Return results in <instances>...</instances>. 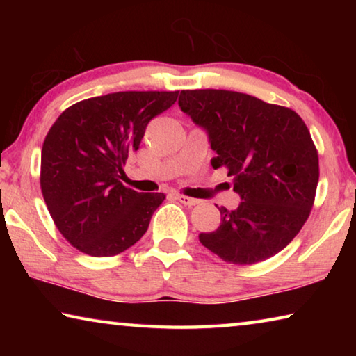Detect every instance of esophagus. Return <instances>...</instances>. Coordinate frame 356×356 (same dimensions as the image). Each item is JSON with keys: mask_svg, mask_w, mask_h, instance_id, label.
Instances as JSON below:
<instances>
[{"mask_svg": "<svg viewBox=\"0 0 356 356\" xmlns=\"http://www.w3.org/2000/svg\"><path fill=\"white\" fill-rule=\"evenodd\" d=\"M176 200H179L184 204V206H188V207H193V206H196V204H200V200H195V197H188L185 195H176Z\"/></svg>", "mask_w": 356, "mask_h": 356, "instance_id": "esophagus-1", "label": "esophagus"}]
</instances>
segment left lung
<instances>
[{
    "mask_svg": "<svg viewBox=\"0 0 356 356\" xmlns=\"http://www.w3.org/2000/svg\"><path fill=\"white\" fill-rule=\"evenodd\" d=\"M179 106L207 131L215 170L225 166L242 202L220 207L221 222L200 242L225 262L251 265L275 256L308 220L318 155L291 108L225 89L182 91Z\"/></svg>",
    "mask_w": 356,
    "mask_h": 356,
    "instance_id": "8db88e82",
    "label": "left lung"
}]
</instances>
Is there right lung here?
<instances>
[{
    "mask_svg": "<svg viewBox=\"0 0 356 356\" xmlns=\"http://www.w3.org/2000/svg\"><path fill=\"white\" fill-rule=\"evenodd\" d=\"M179 91H125L78 102L63 111L42 146L40 188L67 242L94 257L116 256L146 234L163 193L122 185L124 165L150 119Z\"/></svg>",
    "mask_w": 356,
    "mask_h": 356,
    "instance_id": "1",
    "label": "right lung"
}]
</instances>
